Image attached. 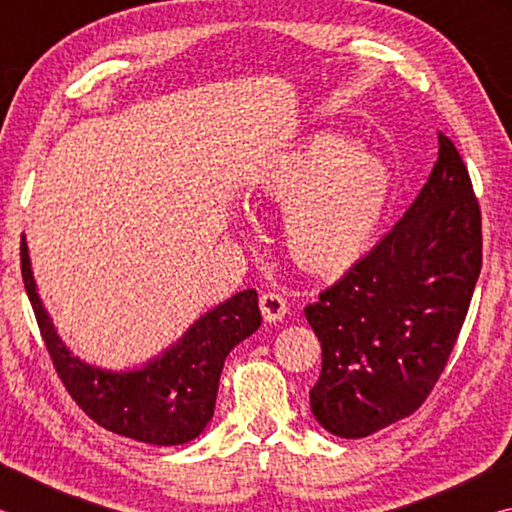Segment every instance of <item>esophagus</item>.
I'll return each instance as SVG.
<instances>
[{
    "instance_id": "obj_1",
    "label": "esophagus",
    "mask_w": 512,
    "mask_h": 512,
    "mask_svg": "<svg viewBox=\"0 0 512 512\" xmlns=\"http://www.w3.org/2000/svg\"><path fill=\"white\" fill-rule=\"evenodd\" d=\"M259 309H262L264 320H268V323H277V320L284 318L289 307H287V300H284L280 293L268 291L262 298H259Z\"/></svg>"
}]
</instances>
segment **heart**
I'll list each match as a JSON object with an SVG mask.
<instances>
[{
  "label": "heart",
  "mask_w": 512,
  "mask_h": 512,
  "mask_svg": "<svg viewBox=\"0 0 512 512\" xmlns=\"http://www.w3.org/2000/svg\"><path fill=\"white\" fill-rule=\"evenodd\" d=\"M257 194L284 212L291 257L339 273L366 255L391 201V173L339 135H316L259 180Z\"/></svg>",
  "instance_id": "obj_1"
}]
</instances>
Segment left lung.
I'll return each mask as SVG.
<instances>
[{
	"instance_id": "1",
	"label": "left lung",
	"mask_w": 512,
	"mask_h": 512,
	"mask_svg": "<svg viewBox=\"0 0 512 512\" xmlns=\"http://www.w3.org/2000/svg\"><path fill=\"white\" fill-rule=\"evenodd\" d=\"M429 180L395 228L305 316L323 348L311 413L341 438L409 418L443 375L481 273V210L461 153L438 133Z\"/></svg>"
}]
</instances>
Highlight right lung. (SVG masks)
Returning a JSON list of instances; mask_svg holds the SVG:
<instances>
[{
	"label": "right lung",
	"mask_w": 512,
	"mask_h": 512,
	"mask_svg": "<svg viewBox=\"0 0 512 512\" xmlns=\"http://www.w3.org/2000/svg\"><path fill=\"white\" fill-rule=\"evenodd\" d=\"M22 280L42 341L67 393L103 429L146 445H183L201 436L214 415L223 361L262 325L257 291L246 289L207 311L183 339L142 368L115 372L81 361L60 339L33 280L27 241Z\"/></svg>",
	"instance_id": "right-lung-1"
}]
</instances>
